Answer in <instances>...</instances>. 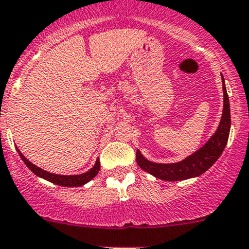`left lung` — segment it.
<instances>
[{
	"mask_svg": "<svg viewBox=\"0 0 249 249\" xmlns=\"http://www.w3.org/2000/svg\"><path fill=\"white\" fill-rule=\"evenodd\" d=\"M222 79L223 94H224L223 115L218 128H217L216 133L211 137V139L205 143L201 148H199L196 152H194L193 155H191L186 160H181L178 163L160 164L150 162L138 150L137 163L142 170L147 171L148 174L153 175L155 178L164 181H182L201 175L213 165L214 162L218 160L222 152L224 151L225 145L228 142V138H229L230 124H231L229 97H228L223 76Z\"/></svg>",
	"mask_w": 249,
	"mask_h": 249,
	"instance_id": "left-lung-1",
	"label": "left lung"
}]
</instances>
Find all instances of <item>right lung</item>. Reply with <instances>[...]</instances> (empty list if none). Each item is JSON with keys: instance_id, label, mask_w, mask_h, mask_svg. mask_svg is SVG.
<instances>
[{"instance_id": "add662e5", "label": "right lung", "mask_w": 249, "mask_h": 249, "mask_svg": "<svg viewBox=\"0 0 249 249\" xmlns=\"http://www.w3.org/2000/svg\"><path fill=\"white\" fill-rule=\"evenodd\" d=\"M17 151L19 152V156L21 157V160H24V163L29 166V169L32 171L33 174H35V175L39 176V178H44V180L51 182V183L58 184V186H63V187L83 186V184H85L89 181H91L92 178H93L94 176L98 174L99 169H101V163H99V160H97V162H96V164H94L93 168H92L91 170L87 171V173L80 174V175H69V176L57 175V174L48 173V171L38 168V166H36L35 164L31 163L29 160H26V158H25V156L22 155L19 150H18V147H17Z\"/></svg>"}]
</instances>
